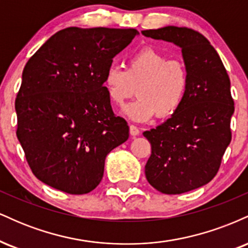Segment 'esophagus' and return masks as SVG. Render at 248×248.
<instances>
[{"mask_svg":"<svg viewBox=\"0 0 248 248\" xmlns=\"http://www.w3.org/2000/svg\"><path fill=\"white\" fill-rule=\"evenodd\" d=\"M129 133H130V135H132V136H136V135H139V134H140V129H139V128L136 126H134V124H130V126H129Z\"/></svg>","mask_w":248,"mask_h":248,"instance_id":"esophagus-1","label":"esophagus"}]
</instances>
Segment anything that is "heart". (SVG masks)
Wrapping results in <instances>:
<instances>
[{"label": "heart", "mask_w": 248, "mask_h": 248, "mask_svg": "<svg viewBox=\"0 0 248 248\" xmlns=\"http://www.w3.org/2000/svg\"><path fill=\"white\" fill-rule=\"evenodd\" d=\"M104 85L109 100L118 106L138 93L139 98L124 108V114L143 122L155 114L164 119L177 112L186 99L189 75L182 62L168 61L160 51L143 47L129 57L127 70L116 65L108 67Z\"/></svg>", "instance_id": "heart-1"}]
</instances>
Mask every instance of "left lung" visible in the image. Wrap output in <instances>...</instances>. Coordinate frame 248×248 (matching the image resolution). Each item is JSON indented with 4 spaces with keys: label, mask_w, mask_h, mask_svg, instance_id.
Segmentation results:
<instances>
[{
    "label": "left lung",
    "mask_w": 248,
    "mask_h": 248,
    "mask_svg": "<svg viewBox=\"0 0 248 248\" xmlns=\"http://www.w3.org/2000/svg\"><path fill=\"white\" fill-rule=\"evenodd\" d=\"M142 35L181 47L189 75L179 109L143 133L152 146L144 167L147 181L162 193L179 195L205 186L217 175L232 139L231 82L217 51L198 31L170 25L143 30Z\"/></svg>",
    "instance_id": "1"
}]
</instances>
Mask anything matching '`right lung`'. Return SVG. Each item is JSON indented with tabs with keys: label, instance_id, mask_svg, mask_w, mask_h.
I'll use <instances>...</instances> for the list:
<instances>
[{
	"label": "right lung",
	"instance_id": "obj_1",
	"mask_svg": "<svg viewBox=\"0 0 248 248\" xmlns=\"http://www.w3.org/2000/svg\"><path fill=\"white\" fill-rule=\"evenodd\" d=\"M138 33L66 28L28 61L15 101L16 135L43 183L70 195L91 192L107 154L128 140L129 127L113 113L104 76Z\"/></svg>",
	"mask_w": 248,
	"mask_h": 248
}]
</instances>
